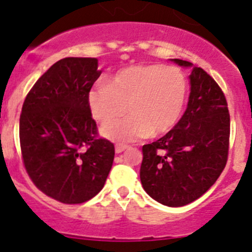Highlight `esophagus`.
Wrapping results in <instances>:
<instances>
[{"instance_id": "obj_1", "label": "esophagus", "mask_w": 252, "mask_h": 252, "mask_svg": "<svg viewBox=\"0 0 252 252\" xmlns=\"http://www.w3.org/2000/svg\"><path fill=\"white\" fill-rule=\"evenodd\" d=\"M126 148H128V146H126V144H117V146H115V153H122V152L126 151Z\"/></svg>"}]
</instances>
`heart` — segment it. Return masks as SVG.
Segmentation results:
<instances>
[{
  "label": "heart",
  "instance_id": "b5f03b06",
  "mask_svg": "<svg viewBox=\"0 0 252 252\" xmlns=\"http://www.w3.org/2000/svg\"><path fill=\"white\" fill-rule=\"evenodd\" d=\"M187 95L188 81L182 70L146 64L118 70L106 85L89 90L87 101L92 117L101 126L128 113L123 121L101 129L106 139L126 143L171 130L180 121Z\"/></svg>",
  "mask_w": 252,
  "mask_h": 252
}]
</instances>
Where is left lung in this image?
Listing matches in <instances>:
<instances>
[{"label":"left lung","mask_w":252,"mask_h":252,"mask_svg":"<svg viewBox=\"0 0 252 252\" xmlns=\"http://www.w3.org/2000/svg\"><path fill=\"white\" fill-rule=\"evenodd\" d=\"M171 60L192 67L187 109L164 137L143 146L140 182L157 202L181 207L207 192L225 168L230 114L221 88L205 70Z\"/></svg>","instance_id":"1"}]
</instances>
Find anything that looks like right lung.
I'll list each match as a JSON object with an SVG mask.
<instances>
[{"mask_svg":"<svg viewBox=\"0 0 252 252\" xmlns=\"http://www.w3.org/2000/svg\"><path fill=\"white\" fill-rule=\"evenodd\" d=\"M100 74L98 59H61L36 81L22 105L25 168L40 191L67 205L96 196L114 160V144L96 137L87 101Z\"/></svg>","mask_w":252,"mask_h":252,"instance_id":"right-lung-1","label":"right lung"}]
</instances>
